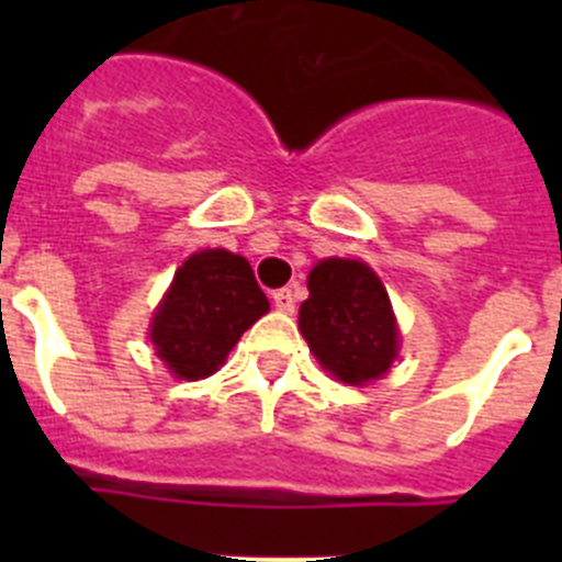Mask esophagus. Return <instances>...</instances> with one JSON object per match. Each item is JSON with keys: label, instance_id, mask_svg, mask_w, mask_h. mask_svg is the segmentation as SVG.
I'll return each instance as SVG.
<instances>
[{"label": "esophagus", "instance_id": "obj_1", "mask_svg": "<svg viewBox=\"0 0 562 562\" xmlns=\"http://www.w3.org/2000/svg\"><path fill=\"white\" fill-rule=\"evenodd\" d=\"M272 304L281 312H295V286H281L272 292Z\"/></svg>", "mask_w": 562, "mask_h": 562}]
</instances>
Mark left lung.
I'll list each match as a JSON object with an SVG mask.
<instances>
[{
	"mask_svg": "<svg viewBox=\"0 0 562 562\" xmlns=\"http://www.w3.org/2000/svg\"><path fill=\"white\" fill-rule=\"evenodd\" d=\"M297 326L326 371L349 385L376 380L396 357L389 292L362 261L326 258L310 272Z\"/></svg>",
	"mask_w": 562,
	"mask_h": 562,
	"instance_id": "obj_1",
	"label": "left lung"
}]
</instances>
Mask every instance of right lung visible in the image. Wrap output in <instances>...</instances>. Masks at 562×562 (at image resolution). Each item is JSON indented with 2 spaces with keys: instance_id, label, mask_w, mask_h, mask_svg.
<instances>
[{
  "instance_id": "add662e5",
  "label": "right lung",
  "mask_w": 562,
  "mask_h": 562,
  "mask_svg": "<svg viewBox=\"0 0 562 562\" xmlns=\"http://www.w3.org/2000/svg\"><path fill=\"white\" fill-rule=\"evenodd\" d=\"M270 310L250 265L227 250L193 252L151 321V342L171 374L202 380Z\"/></svg>"
}]
</instances>
